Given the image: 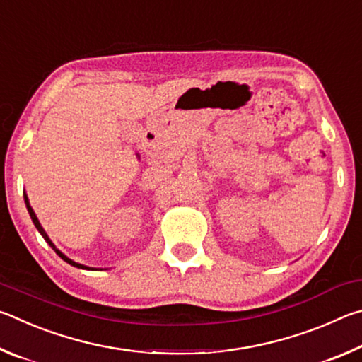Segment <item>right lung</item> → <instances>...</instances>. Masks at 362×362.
<instances>
[{"mask_svg":"<svg viewBox=\"0 0 362 362\" xmlns=\"http://www.w3.org/2000/svg\"><path fill=\"white\" fill-rule=\"evenodd\" d=\"M25 204H27V209H28V214H30V217H32V220H33V223H35V226H36V230H38L40 233H41V236L42 238H45V240H46V243L49 244V246H51L54 250H56V254L60 257V259H62V260H65L66 263H70V265H73V267H76V268H83V269H86V268H88V269H93V268H89V267H84V265H81V263H76V262H73L71 259H69V257H66V255H64L62 252H60V250L59 249H56V246H54V244H52V241L51 240H49V238H47V235H46V231L45 230H42V226H41V223L38 222V218H36V216H35V212H33V209H32V207H30V204H28V198H27V194H25Z\"/></svg>","mask_w":362,"mask_h":362,"instance_id":"add662e5","label":"right lung"}]
</instances>
